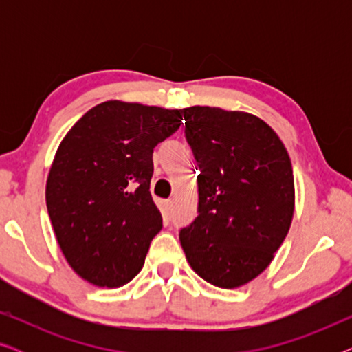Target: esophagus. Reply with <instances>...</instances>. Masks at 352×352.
I'll use <instances>...</instances> for the list:
<instances>
[{
    "instance_id": "esophagus-1",
    "label": "esophagus",
    "mask_w": 352,
    "mask_h": 352,
    "mask_svg": "<svg viewBox=\"0 0 352 352\" xmlns=\"http://www.w3.org/2000/svg\"><path fill=\"white\" fill-rule=\"evenodd\" d=\"M165 211H166L168 216H171V213H173V200H168L166 201V204H165Z\"/></svg>"
}]
</instances>
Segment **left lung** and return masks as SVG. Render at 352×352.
Instances as JSON below:
<instances>
[{"instance_id":"obj_1","label":"left lung","mask_w":352,"mask_h":352,"mask_svg":"<svg viewBox=\"0 0 352 352\" xmlns=\"http://www.w3.org/2000/svg\"><path fill=\"white\" fill-rule=\"evenodd\" d=\"M181 115L200 170L199 216L181 229L182 250L211 285L242 287L271 264L290 229V157L276 131L252 113L194 105Z\"/></svg>"}]
</instances>
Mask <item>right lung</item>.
<instances>
[{"label":"right lung","mask_w":352,"mask_h":352,"mask_svg":"<svg viewBox=\"0 0 352 352\" xmlns=\"http://www.w3.org/2000/svg\"><path fill=\"white\" fill-rule=\"evenodd\" d=\"M179 110L107 100L62 139L46 182L57 243L81 278L117 288L146 261L162 214L151 195L152 153L181 126Z\"/></svg>","instance_id":"right-lung-1"}]
</instances>
